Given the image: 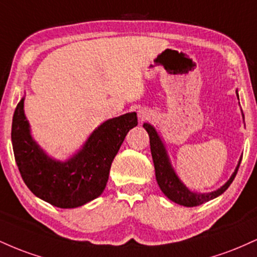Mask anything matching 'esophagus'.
I'll use <instances>...</instances> for the list:
<instances>
[{
	"instance_id": "1",
	"label": "esophagus",
	"mask_w": 257,
	"mask_h": 257,
	"mask_svg": "<svg viewBox=\"0 0 257 257\" xmlns=\"http://www.w3.org/2000/svg\"><path fill=\"white\" fill-rule=\"evenodd\" d=\"M150 117V113H149V111H146V110H139V118H140L141 120H145V119H147Z\"/></svg>"
}]
</instances>
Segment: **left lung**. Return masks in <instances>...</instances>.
Returning <instances> with one entry per match:
<instances>
[{
	"mask_svg": "<svg viewBox=\"0 0 257 257\" xmlns=\"http://www.w3.org/2000/svg\"><path fill=\"white\" fill-rule=\"evenodd\" d=\"M144 128L149 133L150 137V146H151V155L153 164H155L156 180H157L158 186L162 190V192L166 194L170 200H173V202L184 206H197L203 204V203L216 198L220 194L225 192L227 188L229 187V185L232 184L233 180H234L235 175H237L241 158L238 162V166L235 168L234 173L232 174L231 178L219 190L210 193L192 192V191H190L186 187L184 182H181V180L176 175L175 170L173 169L172 163H170L169 157L167 155L166 147H164V144L162 143L161 138H159L156 129L151 124H149V123H144Z\"/></svg>",
	"mask_w": 257,
	"mask_h": 257,
	"instance_id": "left-lung-1",
	"label": "left lung"
}]
</instances>
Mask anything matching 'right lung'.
Segmentation results:
<instances>
[{"label": "right lung", "instance_id": "1", "mask_svg": "<svg viewBox=\"0 0 257 257\" xmlns=\"http://www.w3.org/2000/svg\"><path fill=\"white\" fill-rule=\"evenodd\" d=\"M137 125L135 112L106 120L91 133L73 157L66 162L55 161L31 138L23 98L12 122V144L18 169L29 190L38 198L58 208H77L102 193L112 161L126 133Z\"/></svg>", "mask_w": 257, "mask_h": 257}]
</instances>
